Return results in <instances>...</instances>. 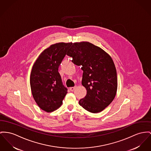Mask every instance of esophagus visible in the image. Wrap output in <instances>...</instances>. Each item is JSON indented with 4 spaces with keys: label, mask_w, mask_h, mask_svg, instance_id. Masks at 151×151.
<instances>
[{
    "label": "esophagus",
    "mask_w": 151,
    "mask_h": 151,
    "mask_svg": "<svg viewBox=\"0 0 151 151\" xmlns=\"http://www.w3.org/2000/svg\"><path fill=\"white\" fill-rule=\"evenodd\" d=\"M76 86L71 87V88H70V91H74L75 90V89H76Z\"/></svg>",
    "instance_id": "34e87169"
}]
</instances>
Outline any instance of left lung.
Listing matches in <instances>:
<instances>
[{
	"label": "left lung",
	"instance_id": "1",
	"mask_svg": "<svg viewBox=\"0 0 151 151\" xmlns=\"http://www.w3.org/2000/svg\"><path fill=\"white\" fill-rule=\"evenodd\" d=\"M67 55L81 66L82 85L87 94L79 104L91 113L100 112L114 100L117 89V71L111 56L88 42L74 43Z\"/></svg>",
	"mask_w": 151,
	"mask_h": 151
}]
</instances>
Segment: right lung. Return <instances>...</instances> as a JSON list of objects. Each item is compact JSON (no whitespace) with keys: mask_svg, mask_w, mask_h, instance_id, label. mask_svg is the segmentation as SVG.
Instances as JSON below:
<instances>
[{"mask_svg":"<svg viewBox=\"0 0 151 151\" xmlns=\"http://www.w3.org/2000/svg\"><path fill=\"white\" fill-rule=\"evenodd\" d=\"M72 43H57L43 51L35 62L31 72L33 98L43 111L58 109L68 93L58 72L60 65Z\"/></svg>","mask_w":151,"mask_h":151,"instance_id":"add662e5","label":"right lung"}]
</instances>
